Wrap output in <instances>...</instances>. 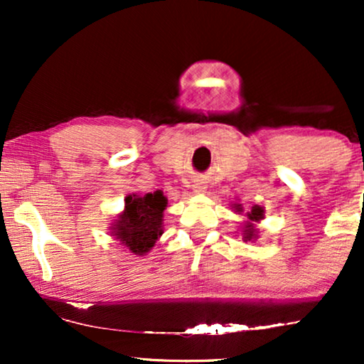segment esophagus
Returning <instances> with one entry per match:
<instances>
[{"instance_id":"esophagus-1","label":"esophagus","mask_w":364,"mask_h":364,"mask_svg":"<svg viewBox=\"0 0 364 364\" xmlns=\"http://www.w3.org/2000/svg\"><path fill=\"white\" fill-rule=\"evenodd\" d=\"M193 192H196V193H202V192H205V186H203V182H197V183H193Z\"/></svg>"}]
</instances>
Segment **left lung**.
Instances as JSON below:
<instances>
[{"label": "left lung", "instance_id": "left-lung-1", "mask_svg": "<svg viewBox=\"0 0 364 364\" xmlns=\"http://www.w3.org/2000/svg\"><path fill=\"white\" fill-rule=\"evenodd\" d=\"M233 208H235L237 213L243 212L242 203H233ZM263 218H265V208L260 205H253L250 208V212H247V218L243 220V227H242L243 242H255L257 240L258 238L257 223H260Z\"/></svg>", "mask_w": 364, "mask_h": 364}]
</instances>
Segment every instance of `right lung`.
I'll list each match as a JSON object with an SVG mask.
<instances>
[{"label":"right lung","instance_id":"right-lung-1","mask_svg":"<svg viewBox=\"0 0 364 364\" xmlns=\"http://www.w3.org/2000/svg\"><path fill=\"white\" fill-rule=\"evenodd\" d=\"M167 197L162 191L124 198V210L111 223V237L137 257L147 255L164 233V210Z\"/></svg>","mask_w":364,"mask_h":364}]
</instances>
